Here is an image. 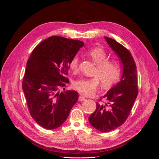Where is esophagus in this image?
Listing matches in <instances>:
<instances>
[{
    "instance_id": "34e87169",
    "label": "esophagus",
    "mask_w": 159,
    "mask_h": 159,
    "mask_svg": "<svg viewBox=\"0 0 159 159\" xmlns=\"http://www.w3.org/2000/svg\"><path fill=\"white\" fill-rule=\"evenodd\" d=\"M86 99H85V98L84 97V95H80V97H79V98H78V100L80 101V102H84V101H85Z\"/></svg>"
}]
</instances>
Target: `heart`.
Here are the masks:
<instances>
[{
    "mask_svg": "<svg viewBox=\"0 0 159 159\" xmlns=\"http://www.w3.org/2000/svg\"><path fill=\"white\" fill-rule=\"evenodd\" d=\"M89 55L97 67L94 71L95 77L91 78H81L75 81L73 87L79 92L85 95L93 94L97 90L99 81L103 88H107L118 81L121 68L115 61L107 60V55L103 49L96 48L89 52ZM70 68L74 71L79 68V57H74L70 63Z\"/></svg>",
    "mask_w": 159,
    "mask_h": 159,
    "instance_id": "heart-1",
    "label": "heart"
}]
</instances>
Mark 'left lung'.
Segmentation results:
<instances>
[{"mask_svg": "<svg viewBox=\"0 0 159 159\" xmlns=\"http://www.w3.org/2000/svg\"><path fill=\"white\" fill-rule=\"evenodd\" d=\"M104 38L123 68L119 82L103 96L107 102L97 103L95 111L89 117L91 126L105 133L117 129L126 121L136 100L138 87L136 65L131 53L112 38Z\"/></svg>", "mask_w": 159, "mask_h": 159, "instance_id": "8db88e82", "label": "left lung"}]
</instances>
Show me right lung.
<instances>
[{"instance_id":"1","label":"right lung","mask_w":159,"mask_h":159,"mask_svg":"<svg viewBox=\"0 0 159 159\" xmlns=\"http://www.w3.org/2000/svg\"><path fill=\"white\" fill-rule=\"evenodd\" d=\"M84 43L53 36L38 44L27 61L22 89L34 121L46 129L60 127L78 99L74 90L60 91L71 60ZM65 89V88H64Z\"/></svg>"}]
</instances>
